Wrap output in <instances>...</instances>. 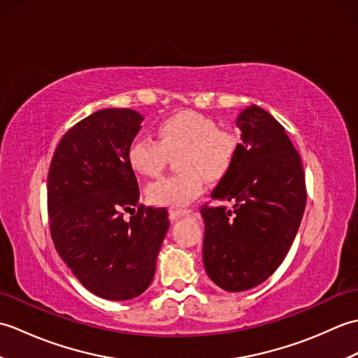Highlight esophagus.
<instances>
[{"mask_svg": "<svg viewBox=\"0 0 358 358\" xmlns=\"http://www.w3.org/2000/svg\"><path fill=\"white\" fill-rule=\"evenodd\" d=\"M192 214V209H178V208H171L169 209V215L172 220H178L181 217H186V215H191Z\"/></svg>", "mask_w": 358, "mask_h": 358, "instance_id": "34e87169", "label": "esophagus"}]
</instances>
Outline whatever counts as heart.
<instances>
[{
    "instance_id": "obj_1",
    "label": "heart",
    "mask_w": 358,
    "mask_h": 358,
    "mask_svg": "<svg viewBox=\"0 0 358 358\" xmlns=\"http://www.w3.org/2000/svg\"><path fill=\"white\" fill-rule=\"evenodd\" d=\"M157 141L136 136L127 148V163L144 177H158L169 158L178 155L181 172L159 178L148 187L152 203L180 208L195 200L210 181L223 180L232 171L240 138L215 120L183 110L163 118L155 127Z\"/></svg>"
}]
</instances>
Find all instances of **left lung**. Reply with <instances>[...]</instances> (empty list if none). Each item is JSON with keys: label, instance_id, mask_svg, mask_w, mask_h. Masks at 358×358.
Segmentation results:
<instances>
[{"label": "left lung", "instance_id": "left-lung-1", "mask_svg": "<svg viewBox=\"0 0 358 358\" xmlns=\"http://www.w3.org/2000/svg\"><path fill=\"white\" fill-rule=\"evenodd\" d=\"M241 143L232 171L204 203L203 262L224 291L258 286L277 271L292 246L306 206L300 154L269 112L250 106L238 117Z\"/></svg>", "mask_w": 358, "mask_h": 358}]
</instances>
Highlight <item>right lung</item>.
Here are the masks:
<instances>
[{
	"label": "right lung",
	"instance_id": "right-lung-1",
	"mask_svg": "<svg viewBox=\"0 0 358 358\" xmlns=\"http://www.w3.org/2000/svg\"><path fill=\"white\" fill-rule=\"evenodd\" d=\"M141 120L132 109L83 118L59 140L49 167L53 245L80 283L106 300L146 291L169 227L166 208L138 204V181L127 163ZM132 206L139 208L126 222L122 215Z\"/></svg>",
	"mask_w": 358,
	"mask_h": 358
}]
</instances>
